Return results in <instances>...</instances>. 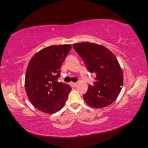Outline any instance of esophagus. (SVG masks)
Listing matches in <instances>:
<instances>
[{"label": "esophagus", "instance_id": "esophagus-1", "mask_svg": "<svg viewBox=\"0 0 148 148\" xmlns=\"http://www.w3.org/2000/svg\"><path fill=\"white\" fill-rule=\"evenodd\" d=\"M71 85L73 87H76L77 86V83H74V82H72Z\"/></svg>", "mask_w": 148, "mask_h": 148}]
</instances>
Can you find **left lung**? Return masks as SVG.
Here are the masks:
<instances>
[{
	"label": "left lung",
	"mask_w": 148,
	"mask_h": 148,
	"mask_svg": "<svg viewBox=\"0 0 148 148\" xmlns=\"http://www.w3.org/2000/svg\"><path fill=\"white\" fill-rule=\"evenodd\" d=\"M88 71L96 76L84 99L95 108L106 107L116 101L123 84V74L114 54L102 45L82 42L73 45Z\"/></svg>",
	"instance_id": "obj_1"
}]
</instances>
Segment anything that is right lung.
Masks as SVG:
<instances>
[{"label": "right lung", "instance_id": "add662e5", "mask_svg": "<svg viewBox=\"0 0 148 148\" xmlns=\"http://www.w3.org/2000/svg\"><path fill=\"white\" fill-rule=\"evenodd\" d=\"M71 47V44H63L45 47L32 57L27 66L25 79L27 97L44 113H56L68 99L71 87L57 79Z\"/></svg>", "mask_w": 148, "mask_h": 148}]
</instances>
